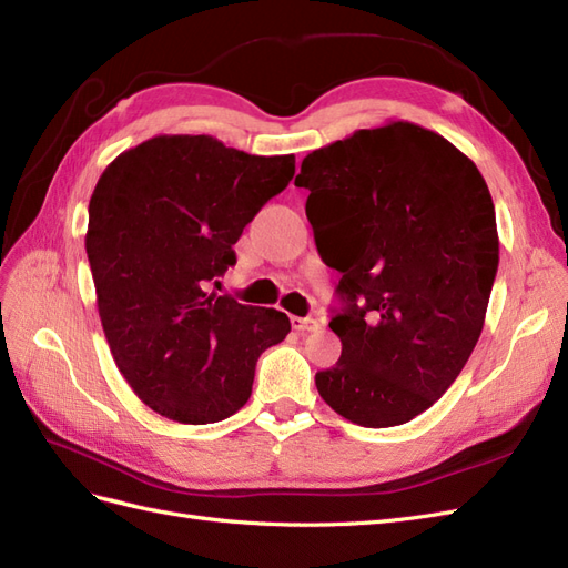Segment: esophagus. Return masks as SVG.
I'll return each mask as SVG.
<instances>
[{
    "label": "esophagus",
    "mask_w": 568,
    "mask_h": 568,
    "mask_svg": "<svg viewBox=\"0 0 568 568\" xmlns=\"http://www.w3.org/2000/svg\"><path fill=\"white\" fill-rule=\"evenodd\" d=\"M291 326H294V329H296L298 334H307V332H317V329H320V322L313 320V317H296V315H291Z\"/></svg>",
    "instance_id": "obj_1"
}]
</instances>
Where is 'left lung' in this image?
Masks as SVG:
<instances>
[{
    "mask_svg": "<svg viewBox=\"0 0 568 568\" xmlns=\"http://www.w3.org/2000/svg\"><path fill=\"white\" fill-rule=\"evenodd\" d=\"M296 186L341 272V357L322 400L367 428L422 415L450 388L486 322L500 242L484 175L407 120L307 153Z\"/></svg>",
    "mask_w": 568,
    "mask_h": 568,
    "instance_id": "1",
    "label": "left lung"
}]
</instances>
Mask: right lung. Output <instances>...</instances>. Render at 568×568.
<instances>
[{
    "label": "right lung",
    "instance_id": "right-lung-1",
    "mask_svg": "<svg viewBox=\"0 0 568 568\" xmlns=\"http://www.w3.org/2000/svg\"><path fill=\"white\" fill-rule=\"evenodd\" d=\"M296 173L209 134H159L101 173L84 236L97 307L130 388L161 417L213 424L251 398L255 363L286 338L274 307L209 294L234 244Z\"/></svg>",
    "mask_w": 568,
    "mask_h": 568
}]
</instances>
